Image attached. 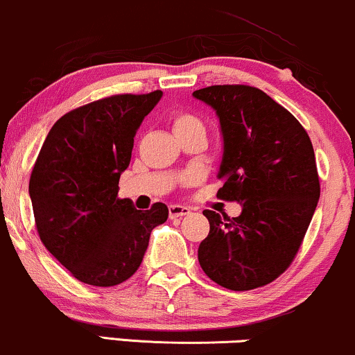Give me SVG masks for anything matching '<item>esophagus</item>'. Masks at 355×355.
<instances>
[{"mask_svg":"<svg viewBox=\"0 0 355 355\" xmlns=\"http://www.w3.org/2000/svg\"><path fill=\"white\" fill-rule=\"evenodd\" d=\"M190 213H191L190 208L189 207H183V205H170V207H168L170 220L182 218V216L190 215Z\"/></svg>","mask_w":355,"mask_h":355,"instance_id":"1","label":"esophagus"}]
</instances>
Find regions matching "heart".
<instances>
[{
    "label": "heart",
    "mask_w": 355,
    "mask_h": 355,
    "mask_svg": "<svg viewBox=\"0 0 355 355\" xmlns=\"http://www.w3.org/2000/svg\"><path fill=\"white\" fill-rule=\"evenodd\" d=\"M172 129L177 137L185 134H205V125L198 117L189 112H178L172 117Z\"/></svg>",
    "instance_id": "heart-1"
}]
</instances>
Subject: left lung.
Here are the masks:
<instances>
[{"label": "left lung", "mask_w": 355, "mask_h": 355, "mask_svg": "<svg viewBox=\"0 0 355 355\" xmlns=\"http://www.w3.org/2000/svg\"><path fill=\"white\" fill-rule=\"evenodd\" d=\"M193 97L220 121L218 196L241 205L236 218L203 211L210 233L200 243V266L226 289L259 288L291 264L313 220L321 195L313 144L291 112L256 87L211 85Z\"/></svg>", "instance_id": "8db88e82"}]
</instances>
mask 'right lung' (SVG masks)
<instances>
[{
    "mask_svg": "<svg viewBox=\"0 0 355 355\" xmlns=\"http://www.w3.org/2000/svg\"><path fill=\"white\" fill-rule=\"evenodd\" d=\"M164 96L121 94L71 110L54 123L34 164L29 196L42 245L85 284H121L139 270L168 208L137 210L119 198L134 137Z\"/></svg>",
    "mask_w": 355,
    "mask_h": 355,
    "instance_id": "right-lung-1",
    "label": "right lung"
}]
</instances>
